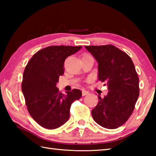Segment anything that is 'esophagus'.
I'll list each match as a JSON object with an SVG mask.
<instances>
[{
    "label": "esophagus",
    "instance_id": "1",
    "mask_svg": "<svg viewBox=\"0 0 156 156\" xmlns=\"http://www.w3.org/2000/svg\"><path fill=\"white\" fill-rule=\"evenodd\" d=\"M87 94H88V91H87L86 90H83V91H82V95H83V96H86Z\"/></svg>",
    "mask_w": 156,
    "mask_h": 156
}]
</instances>
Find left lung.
Masks as SVG:
<instances>
[{"instance_id": "left-lung-1", "label": "left lung", "mask_w": 156, "mask_h": 156, "mask_svg": "<svg viewBox=\"0 0 156 156\" xmlns=\"http://www.w3.org/2000/svg\"><path fill=\"white\" fill-rule=\"evenodd\" d=\"M98 63V80L109 92L91 111L92 117L102 127L113 129L130 117L139 96V78L133 62L125 52L108 44L85 46ZM106 84H105V85Z\"/></svg>"}]
</instances>
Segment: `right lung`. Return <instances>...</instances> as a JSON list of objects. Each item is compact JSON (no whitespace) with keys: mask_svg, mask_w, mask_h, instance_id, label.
<instances>
[{"mask_svg":"<svg viewBox=\"0 0 156 156\" xmlns=\"http://www.w3.org/2000/svg\"><path fill=\"white\" fill-rule=\"evenodd\" d=\"M82 46H50L40 50L28 62L23 76L22 92L30 114L43 127L54 129L69 118L71 105L82 92L74 89L63 94L56 84L64 74V62Z\"/></svg>","mask_w":156,"mask_h":156,"instance_id":"right-lung-1","label":"right lung"}]
</instances>
